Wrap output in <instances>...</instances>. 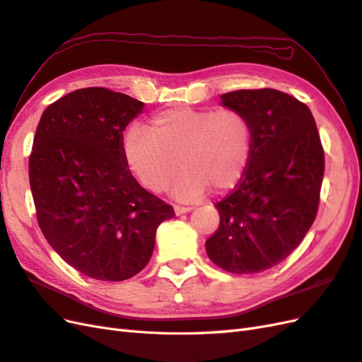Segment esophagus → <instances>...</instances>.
<instances>
[{
    "mask_svg": "<svg viewBox=\"0 0 362 362\" xmlns=\"http://www.w3.org/2000/svg\"><path fill=\"white\" fill-rule=\"evenodd\" d=\"M174 211H175V214L180 216V214H187V212L192 211V208L191 206H175Z\"/></svg>",
    "mask_w": 362,
    "mask_h": 362,
    "instance_id": "esophagus-1",
    "label": "esophagus"
}]
</instances>
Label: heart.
<instances>
[{
	"label": "heart",
	"mask_w": 362,
	"mask_h": 362,
	"mask_svg": "<svg viewBox=\"0 0 362 362\" xmlns=\"http://www.w3.org/2000/svg\"><path fill=\"white\" fill-rule=\"evenodd\" d=\"M150 124L129 128L122 142L127 166L148 191H165L180 168L173 189L179 200L199 199L209 187L225 192L243 179L254 132L242 111L177 107L154 115Z\"/></svg>",
	"instance_id": "b5f03b06"
}]
</instances>
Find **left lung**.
Instances as JSON below:
<instances>
[{
    "mask_svg": "<svg viewBox=\"0 0 362 362\" xmlns=\"http://www.w3.org/2000/svg\"><path fill=\"white\" fill-rule=\"evenodd\" d=\"M220 99L246 115L254 145L243 179L216 205L220 225L206 254L226 272L257 274L289 257L310 229L324 150L309 107L287 93L237 90Z\"/></svg>",
    "mask_w": 362,
    "mask_h": 362,
    "instance_id": "obj_1",
    "label": "left lung"
}]
</instances>
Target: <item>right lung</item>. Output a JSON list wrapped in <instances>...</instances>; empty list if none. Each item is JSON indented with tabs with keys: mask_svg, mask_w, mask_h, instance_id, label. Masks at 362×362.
<instances>
[{
	"mask_svg": "<svg viewBox=\"0 0 362 362\" xmlns=\"http://www.w3.org/2000/svg\"><path fill=\"white\" fill-rule=\"evenodd\" d=\"M144 102L102 87L71 91L44 110L29 159L36 217L64 262L122 281L150 262L171 205L144 189L122 156L124 129Z\"/></svg>",
	"mask_w": 362,
	"mask_h": 362,
	"instance_id": "right-lung-1",
	"label": "right lung"
}]
</instances>
